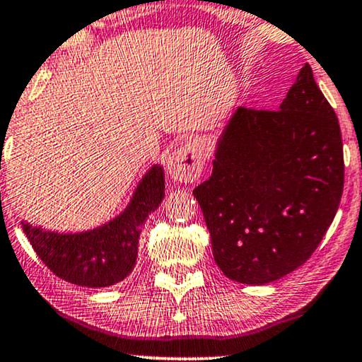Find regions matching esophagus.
<instances>
[{"label":"esophagus","instance_id":"34e87169","mask_svg":"<svg viewBox=\"0 0 362 362\" xmlns=\"http://www.w3.org/2000/svg\"><path fill=\"white\" fill-rule=\"evenodd\" d=\"M202 165H204V153L199 143L186 141L171 153L166 163V171L175 181L194 182L199 180Z\"/></svg>","mask_w":362,"mask_h":362}]
</instances>
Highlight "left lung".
Returning <instances> with one entry per match:
<instances>
[{"instance_id":"left-lung-1","label":"left lung","mask_w":362,"mask_h":362,"mask_svg":"<svg viewBox=\"0 0 362 362\" xmlns=\"http://www.w3.org/2000/svg\"><path fill=\"white\" fill-rule=\"evenodd\" d=\"M212 165L192 194L227 279L265 285L303 265L333 222L344 186L338 118L308 64L276 112L232 113Z\"/></svg>"}]
</instances>
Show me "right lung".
Wrapping results in <instances>:
<instances>
[{
  "label": "right lung",
  "instance_id": "right-lung-1",
  "mask_svg": "<svg viewBox=\"0 0 362 362\" xmlns=\"http://www.w3.org/2000/svg\"><path fill=\"white\" fill-rule=\"evenodd\" d=\"M163 197L165 170L153 165L138 181L125 209L100 226L81 232H57L21 221V227L39 259L59 279L102 288L132 274L143 227Z\"/></svg>",
  "mask_w": 362,
  "mask_h": 362
}]
</instances>
